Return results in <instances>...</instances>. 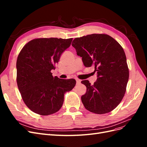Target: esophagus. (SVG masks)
Returning <instances> with one entry per match:
<instances>
[{"instance_id": "esophagus-1", "label": "esophagus", "mask_w": 147, "mask_h": 147, "mask_svg": "<svg viewBox=\"0 0 147 147\" xmlns=\"http://www.w3.org/2000/svg\"><path fill=\"white\" fill-rule=\"evenodd\" d=\"M76 82H77V84L78 85V84H80L81 80H79V79H76Z\"/></svg>"}]
</instances>
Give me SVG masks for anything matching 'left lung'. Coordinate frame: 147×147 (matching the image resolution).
Wrapping results in <instances>:
<instances>
[{"mask_svg":"<svg viewBox=\"0 0 147 147\" xmlns=\"http://www.w3.org/2000/svg\"><path fill=\"white\" fill-rule=\"evenodd\" d=\"M84 65L94 67L97 80L82 83L86 92L81 97L84 107L97 114L109 113L122 100L126 90L129 69L123 48L107 34H93L75 38L72 43Z\"/></svg>","mask_w":147,"mask_h":147,"instance_id":"left-lung-1","label":"left lung"}]
</instances>
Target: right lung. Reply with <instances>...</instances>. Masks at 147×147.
<instances>
[{
  "mask_svg": "<svg viewBox=\"0 0 147 147\" xmlns=\"http://www.w3.org/2000/svg\"><path fill=\"white\" fill-rule=\"evenodd\" d=\"M72 39L35 38L20 51L16 61L17 84L22 99L33 112L41 115L57 112L65 93L75 86V79L54 77L51 72Z\"/></svg>",
  "mask_w": 147,
  "mask_h": 147,
  "instance_id": "obj_1",
  "label": "right lung"
}]
</instances>
